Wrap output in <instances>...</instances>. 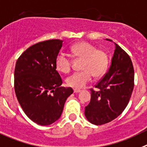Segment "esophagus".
<instances>
[{"label":"esophagus","mask_w":147,"mask_h":147,"mask_svg":"<svg viewBox=\"0 0 147 147\" xmlns=\"http://www.w3.org/2000/svg\"><path fill=\"white\" fill-rule=\"evenodd\" d=\"M73 91L74 93H78V92H80V89H78V88H74Z\"/></svg>","instance_id":"obj_1"}]
</instances>
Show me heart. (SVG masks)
<instances>
[{
    "label": "heart",
    "instance_id": "1",
    "mask_svg": "<svg viewBox=\"0 0 147 147\" xmlns=\"http://www.w3.org/2000/svg\"><path fill=\"white\" fill-rule=\"evenodd\" d=\"M73 56L83 59L81 69L83 70L75 72L68 76L66 83L73 88H80L85 86L95 77H100L105 73L108 68V57L106 53L88 42L75 43L70 47ZM72 61L70 55L64 52H60L55 58V67L63 73L70 71Z\"/></svg>",
    "mask_w": 147,
    "mask_h": 147
}]
</instances>
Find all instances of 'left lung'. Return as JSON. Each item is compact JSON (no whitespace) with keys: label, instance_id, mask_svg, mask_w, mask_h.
<instances>
[{"label":"left lung","instance_id":"obj_1","mask_svg":"<svg viewBox=\"0 0 147 147\" xmlns=\"http://www.w3.org/2000/svg\"><path fill=\"white\" fill-rule=\"evenodd\" d=\"M107 40L112 41L106 39ZM116 45L107 73L91 88V100L85 116L95 125H105L118 117L125 109L134 87V69L129 55Z\"/></svg>","mask_w":147,"mask_h":147}]
</instances>
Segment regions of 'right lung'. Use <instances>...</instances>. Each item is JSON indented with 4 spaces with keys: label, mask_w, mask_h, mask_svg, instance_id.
Segmentation results:
<instances>
[{
    "label": "right lung",
    "mask_w": 147,
    "mask_h": 147,
    "mask_svg": "<svg viewBox=\"0 0 147 147\" xmlns=\"http://www.w3.org/2000/svg\"><path fill=\"white\" fill-rule=\"evenodd\" d=\"M63 41L38 42L18 58L14 69V91L20 105L31 121L49 125L60 118L70 87H61L62 79L56 70L55 58Z\"/></svg>",
    "instance_id": "add662e5"
}]
</instances>
